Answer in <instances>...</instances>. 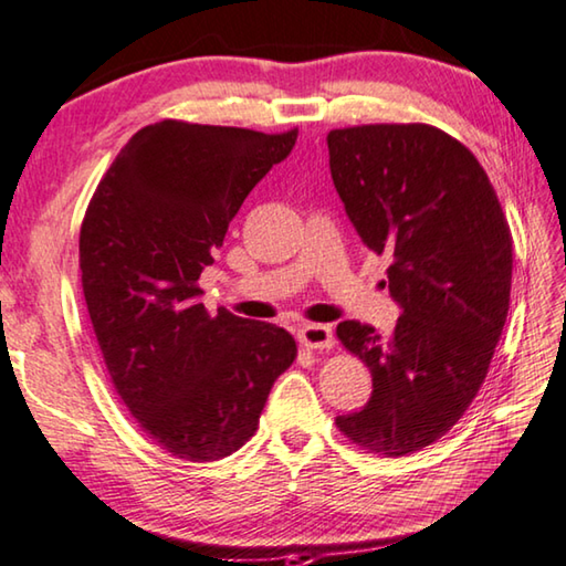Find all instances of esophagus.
Here are the masks:
<instances>
[{
  "instance_id": "esophagus-1",
  "label": "esophagus",
  "mask_w": 566,
  "mask_h": 566,
  "mask_svg": "<svg viewBox=\"0 0 566 566\" xmlns=\"http://www.w3.org/2000/svg\"><path fill=\"white\" fill-rule=\"evenodd\" d=\"M298 340L308 350H328L333 346V331L321 323H305L298 331Z\"/></svg>"
}]
</instances>
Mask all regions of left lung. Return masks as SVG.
<instances>
[{"label":"left lung","instance_id":"left-lung-1","mask_svg":"<svg viewBox=\"0 0 566 566\" xmlns=\"http://www.w3.org/2000/svg\"><path fill=\"white\" fill-rule=\"evenodd\" d=\"M328 155L356 233L391 258L388 291L401 305L386 338L368 323H338L374 394L336 426L356 447L398 459L451 431L484 384L509 313L512 230L474 153L439 127L331 129Z\"/></svg>","mask_w":566,"mask_h":566}]
</instances>
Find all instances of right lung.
<instances>
[{"instance_id": "add662e5", "label": "right lung", "mask_w": 566, "mask_h": 566, "mask_svg": "<svg viewBox=\"0 0 566 566\" xmlns=\"http://www.w3.org/2000/svg\"><path fill=\"white\" fill-rule=\"evenodd\" d=\"M298 129L163 119L133 135L80 228L82 293L107 374L137 426L185 461H218L258 431L298 348L285 328L200 303V273Z\"/></svg>"}]
</instances>
